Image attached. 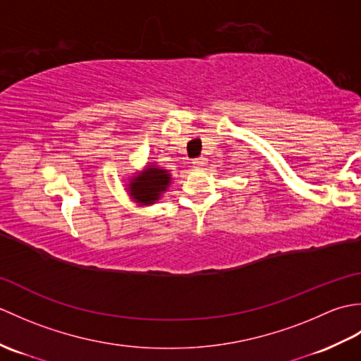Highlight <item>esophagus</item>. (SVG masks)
Segmentation results:
<instances>
[{
  "mask_svg": "<svg viewBox=\"0 0 361 361\" xmlns=\"http://www.w3.org/2000/svg\"><path fill=\"white\" fill-rule=\"evenodd\" d=\"M206 163H208V159L206 158H197L192 161V167L194 169H203L206 166Z\"/></svg>",
  "mask_w": 361,
  "mask_h": 361,
  "instance_id": "esophagus-1",
  "label": "esophagus"
}]
</instances>
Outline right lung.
<instances>
[{
    "label": "right lung",
    "mask_w": 361,
    "mask_h": 361,
    "mask_svg": "<svg viewBox=\"0 0 361 361\" xmlns=\"http://www.w3.org/2000/svg\"><path fill=\"white\" fill-rule=\"evenodd\" d=\"M126 179V190L130 200L137 206H150L161 200V197L167 192L172 175L167 169L147 163L141 172H135Z\"/></svg>",
    "instance_id": "1"
}]
</instances>
